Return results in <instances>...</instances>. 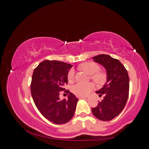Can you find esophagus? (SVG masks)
<instances>
[{
	"mask_svg": "<svg viewBox=\"0 0 149 149\" xmlns=\"http://www.w3.org/2000/svg\"><path fill=\"white\" fill-rule=\"evenodd\" d=\"M81 98L83 99V100H86V101H88L89 100L88 97H81Z\"/></svg>",
	"mask_w": 149,
	"mask_h": 149,
	"instance_id": "esophagus-1",
	"label": "esophagus"
}]
</instances>
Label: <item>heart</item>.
I'll return each instance as SVG.
<instances>
[{
	"instance_id": "obj_1",
	"label": "heart",
	"mask_w": 149,
	"mask_h": 149,
	"mask_svg": "<svg viewBox=\"0 0 149 149\" xmlns=\"http://www.w3.org/2000/svg\"><path fill=\"white\" fill-rule=\"evenodd\" d=\"M80 68L89 74L92 75V79L95 81L98 84H102L105 81L106 75L105 74L102 72H97L100 66L98 65L93 62H87L81 65ZM75 78V70L71 68L68 72L67 79L68 82L72 83ZM95 88V84L94 83H77L74 84L72 87V91L74 94L78 96H86L90 92H92Z\"/></svg>"
}]
</instances>
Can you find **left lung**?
<instances>
[{
    "label": "left lung",
    "instance_id": "obj_1",
    "mask_svg": "<svg viewBox=\"0 0 149 149\" xmlns=\"http://www.w3.org/2000/svg\"><path fill=\"white\" fill-rule=\"evenodd\" d=\"M95 62L107 70V80L102 88L96 92L104 95L103 100L92 111L96 118L101 121H110L123 110L129 97V77L125 66L118 59L109 55L93 57Z\"/></svg>",
    "mask_w": 149,
    "mask_h": 149
}]
</instances>
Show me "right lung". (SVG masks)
Segmentation results:
<instances>
[{
	"mask_svg": "<svg viewBox=\"0 0 149 149\" xmlns=\"http://www.w3.org/2000/svg\"><path fill=\"white\" fill-rule=\"evenodd\" d=\"M72 65L58 61L45 60L35 68L31 82L32 98L40 113L49 121L61 125L74 116L78 99L66 90L68 100H61V91L68 83L67 75Z\"/></svg>",
	"mask_w": 149,
	"mask_h": 149,
	"instance_id": "1",
	"label": "right lung"
}]
</instances>
